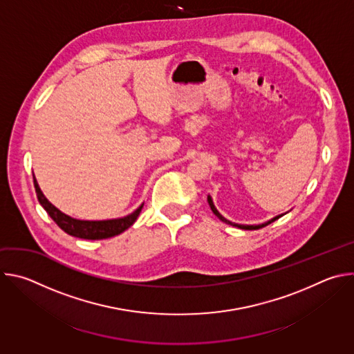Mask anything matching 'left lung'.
Here are the masks:
<instances>
[{"label": "left lung", "mask_w": 354, "mask_h": 354, "mask_svg": "<svg viewBox=\"0 0 354 354\" xmlns=\"http://www.w3.org/2000/svg\"><path fill=\"white\" fill-rule=\"evenodd\" d=\"M207 201H209V205H210V209H212V212L223 221V223H225V224H230V225H234V227H238V228H241V230H259V228H262V227H266V225H269L270 223H273V221H276L277 218H280L281 216H277V217H274L273 220H270V221H268V223H265V224H259V225H242V224H234V223H231V221H228L227 218H224L218 212H217V209L214 207V205H213V200H212V197L209 196L207 197Z\"/></svg>", "instance_id": "1"}]
</instances>
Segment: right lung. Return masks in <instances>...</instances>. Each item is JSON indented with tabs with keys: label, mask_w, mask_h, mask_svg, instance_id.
<instances>
[{
	"label": "right lung",
	"mask_w": 354,
	"mask_h": 354,
	"mask_svg": "<svg viewBox=\"0 0 354 354\" xmlns=\"http://www.w3.org/2000/svg\"><path fill=\"white\" fill-rule=\"evenodd\" d=\"M33 185H35L39 203L43 206V209L47 212V214L53 218V221L64 232H67L68 235L77 236V238L105 239V238L119 235L134 224V221L137 220V217L142 209V206H140L134 213H131L123 218L105 220V221H81V220H75V218H71V217L63 214L59 209H56L52 203H50V201L41 193V190L39 189V185L35 178H33Z\"/></svg>",
	"instance_id": "1"
}]
</instances>
